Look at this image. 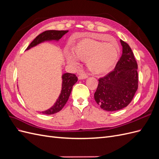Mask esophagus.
Returning a JSON list of instances; mask_svg holds the SVG:
<instances>
[{"mask_svg": "<svg viewBox=\"0 0 159 159\" xmlns=\"http://www.w3.org/2000/svg\"><path fill=\"white\" fill-rule=\"evenodd\" d=\"M88 78V75L85 74V73H80L78 77V79L79 80H83V79H86Z\"/></svg>", "mask_w": 159, "mask_h": 159, "instance_id": "34e87169", "label": "esophagus"}]
</instances>
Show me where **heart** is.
<instances>
[{
	"label": "heart",
	"mask_w": 159,
	"mask_h": 159,
	"mask_svg": "<svg viewBox=\"0 0 159 159\" xmlns=\"http://www.w3.org/2000/svg\"><path fill=\"white\" fill-rule=\"evenodd\" d=\"M119 48L114 42H103L89 38L81 40L72 47L71 54L66 55V60L71 66L78 64V60L85 61L94 74L106 73L117 64Z\"/></svg>",
	"instance_id": "heart-1"
}]
</instances>
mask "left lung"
<instances>
[{"label":"left lung","instance_id":"8db88e82","mask_svg":"<svg viewBox=\"0 0 159 159\" xmlns=\"http://www.w3.org/2000/svg\"><path fill=\"white\" fill-rule=\"evenodd\" d=\"M122 56L113 71L99 78L94 99L100 107L107 111H115L131 103L138 89V66L128 44L120 40Z\"/></svg>","mask_w":159,"mask_h":159}]
</instances>
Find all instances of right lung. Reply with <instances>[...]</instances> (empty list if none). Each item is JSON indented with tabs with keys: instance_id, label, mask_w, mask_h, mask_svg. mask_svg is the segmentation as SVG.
Listing matches in <instances>:
<instances>
[{
	"instance_id": "right-lung-1",
	"label": "right lung",
	"mask_w": 159,
	"mask_h": 159,
	"mask_svg": "<svg viewBox=\"0 0 159 159\" xmlns=\"http://www.w3.org/2000/svg\"><path fill=\"white\" fill-rule=\"evenodd\" d=\"M68 32V30H46L43 32L36 37L35 39L28 46L26 50H29L31 48L39 44L40 43L43 42L59 40ZM77 81H78V78L74 74L66 73L62 75V88L58 99H57L56 102L51 108L40 113L46 115H52L61 111L68 102L72 87L77 82Z\"/></svg>"
}]
</instances>
